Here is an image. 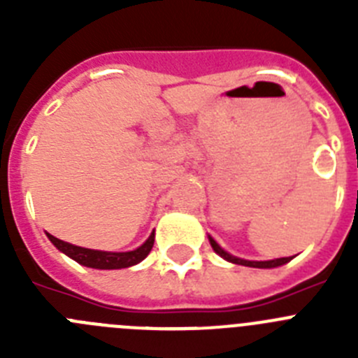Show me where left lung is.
<instances>
[{"label": "left lung", "mask_w": 358, "mask_h": 358, "mask_svg": "<svg viewBox=\"0 0 358 358\" xmlns=\"http://www.w3.org/2000/svg\"><path fill=\"white\" fill-rule=\"evenodd\" d=\"M210 243L211 248H213V251L217 252V255H220L224 258V260L231 262V264H238V265H245V267H256V268H273V267H280V265L287 264V262L292 260V256H289V258H276V260H268V262H249V260H242V258H236V256H231L229 252L224 251L220 245H218L217 242H215L213 238L210 236Z\"/></svg>", "instance_id": "obj_1"}]
</instances>
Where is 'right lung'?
Returning <instances> with one entry per match:
<instances>
[{
    "instance_id": "obj_1",
    "label": "right lung",
    "mask_w": 358,
    "mask_h": 358,
    "mask_svg": "<svg viewBox=\"0 0 358 358\" xmlns=\"http://www.w3.org/2000/svg\"><path fill=\"white\" fill-rule=\"evenodd\" d=\"M50 242L55 245L59 251H62L64 255H68L69 258H73L75 262H78L80 265L93 268H125L131 267V265L140 264L141 260H145L150 252L152 245H154V233L148 236L147 242L141 245V248L134 249V251L129 252H107V251H94V249H85L78 248V245H73V243L62 242V240L55 238L53 235H48Z\"/></svg>"
}]
</instances>
